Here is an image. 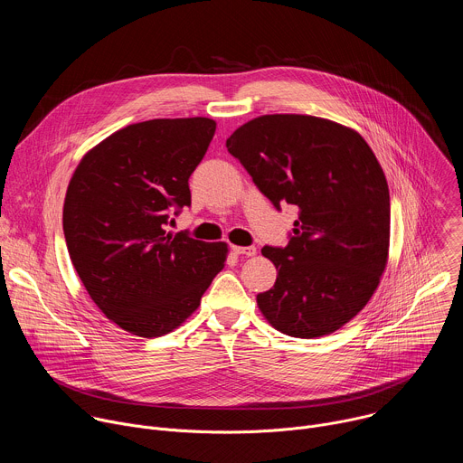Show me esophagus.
Returning <instances> with one entry per match:
<instances>
[{
	"label": "esophagus",
	"instance_id": "34e87169",
	"mask_svg": "<svg viewBox=\"0 0 463 463\" xmlns=\"http://www.w3.org/2000/svg\"><path fill=\"white\" fill-rule=\"evenodd\" d=\"M232 250L240 256H254L256 254V247H232Z\"/></svg>",
	"mask_w": 463,
	"mask_h": 463
}]
</instances>
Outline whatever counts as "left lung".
<instances>
[{
	"instance_id": "1",
	"label": "left lung",
	"mask_w": 463,
	"mask_h": 463,
	"mask_svg": "<svg viewBox=\"0 0 463 463\" xmlns=\"http://www.w3.org/2000/svg\"><path fill=\"white\" fill-rule=\"evenodd\" d=\"M227 150L275 209H298L288 245L261 249L279 275L258 307L286 335L334 334L366 306L388 258L390 194L372 148L346 126L284 113L245 122Z\"/></svg>"
}]
</instances>
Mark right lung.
<instances>
[{
  "label": "right lung",
  "instance_id": "add662e5",
  "mask_svg": "<svg viewBox=\"0 0 463 463\" xmlns=\"http://www.w3.org/2000/svg\"><path fill=\"white\" fill-rule=\"evenodd\" d=\"M216 131L205 117L129 124L90 150L63 203L73 266L99 309L126 332L161 337L188 318L223 269L227 243L170 234L190 207L188 177Z\"/></svg>",
  "mask_w": 463,
  "mask_h": 463
}]
</instances>
